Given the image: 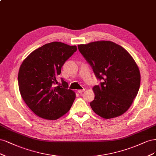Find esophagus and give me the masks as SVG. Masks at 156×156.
I'll list each match as a JSON object with an SVG mask.
<instances>
[{
    "instance_id": "obj_1",
    "label": "esophagus",
    "mask_w": 156,
    "mask_h": 156,
    "mask_svg": "<svg viewBox=\"0 0 156 156\" xmlns=\"http://www.w3.org/2000/svg\"><path fill=\"white\" fill-rule=\"evenodd\" d=\"M85 91V90L84 89H80V90H78V93H79L80 94H81V93H83Z\"/></svg>"
}]
</instances>
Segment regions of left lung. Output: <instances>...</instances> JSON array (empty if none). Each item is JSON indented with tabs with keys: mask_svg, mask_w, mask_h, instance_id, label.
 <instances>
[{
	"mask_svg": "<svg viewBox=\"0 0 156 156\" xmlns=\"http://www.w3.org/2000/svg\"><path fill=\"white\" fill-rule=\"evenodd\" d=\"M80 52L91 65L96 76L104 80L93 88V112L104 119L124 114L138 93L140 75L130 54L115 43L97 41L78 44Z\"/></svg>",
	"mask_w": 156,
	"mask_h": 156,
	"instance_id": "left-lung-1",
	"label": "left lung"
}]
</instances>
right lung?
Wrapping results in <instances>:
<instances>
[{"label": "right lung", "mask_w": 156, "mask_h": 156, "mask_svg": "<svg viewBox=\"0 0 156 156\" xmlns=\"http://www.w3.org/2000/svg\"><path fill=\"white\" fill-rule=\"evenodd\" d=\"M76 45L54 41L35 50L25 58L18 74L19 89L21 97L38 117L56 120L71 109L76 94L68 89L62 80L58 83L56 76L61 73L64 63L76 51Z\"/></svg>", "instance_id": "add662e5"}]
</instances>
